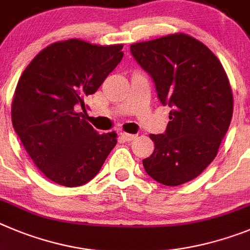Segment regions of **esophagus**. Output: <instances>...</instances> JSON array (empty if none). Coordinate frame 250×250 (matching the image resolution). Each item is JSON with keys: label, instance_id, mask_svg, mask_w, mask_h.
Listing matches in <instances>:
<instances>
[{"label": "esophagus", "instance_id": "obj_1", "mask_svg": "<svg viewBox=\"0 0 250 250\" xmlns=\"http://www.w3.org/2000/svg\"><path fill=\"white\" fill-rule=\"evenodd\" d=\"M121 137H122L125 142H129V141H133L137 136L136 134H130V133H125V132H122V133H121Z\"/></svg>", "mask_w": 250, "mask_h": 250}]
</instances>
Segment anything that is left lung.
I'll return each instance as SVG.
<instances>
[{
	"instance_id": "1",
	"label": "left lung",
	"mask_w": 250,
	"mask_h": 250,
	"mask_svg": "<svg viewBox=\"0 0 250 250\" xmlns=\"http://www.w3.org/2000/svg\"><path fill=\"white\" fill-rule=\"evenodd\" d=\"M130 53L172 108L166 132L149 136L154 150L143 167L158 183L181 186L217 156L233 116L229 80L214 53L186 33L130 44Z\"/></svg>"
}]
</instances>
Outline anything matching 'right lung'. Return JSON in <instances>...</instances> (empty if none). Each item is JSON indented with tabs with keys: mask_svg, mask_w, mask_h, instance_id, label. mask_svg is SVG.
I'll use <instances>...</instances> for the list:
<instances>
[{
	"mask_svg": "<svg viewBox=\"0 0 250 250\" xmlns=\"http://www.w3.org/2000/svg\"><path fill=\"white\" fill-rule=\"evenodd\" d=\"M123 44L100 46L71 38L49 44L20 77L11 116L24 149L47 178L64 187L93 179L117 143L97 133L77 109L123 57Z\"/></svg>",
	"mask_w": 250,
	"mask_h": 250,
	"instance_id": "right-lung-1",
	"label": "right lung"
}]
</instances>
